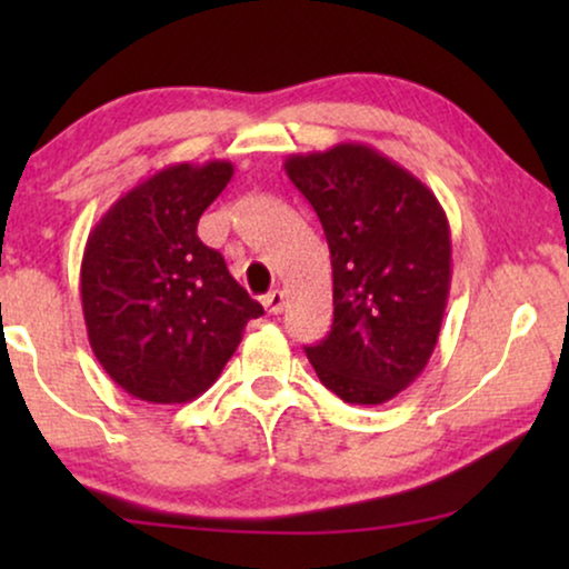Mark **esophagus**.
<instances>
[{
	"label": "esophagus",
	"mask_w": 569,
	"mask_h": 569,
	"mask_svg": "<svg viewBox=\"0 0 569 569\" xmlns=\"http://www.w3.org/2000/svg\"><path fill=\"white\" fill-rule=\"evenodd\" d=\"M261 302H263V308H267V313H271V316L282 313V310H284V292L282 290H271V292L263 295Z\"/></svg>",
	"instance_id": "1"
}]
</instances>
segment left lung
Masks as SVG:
<instances>
[{"instance_id":"obj_1","label":"left lung","mask_w":569,"mask_h":569,"mask_svg":"<svg viewBox=\"0 0 569 569\" xmlns=\"http://www.w3.org/2000/svg\"><path fill=\"white\" fill-rule=\"evenodd\" d=\"M284 170L321 220L333 323L306 347L321 383L378 407L415 383L438 345L450 292V228L435 193L368 144L290 154Z\"/></svg>"}]
</instances>
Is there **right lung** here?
Segmentation results:
<instances>
[{
  "mask_svg": "<svg viewBox=\"0 0 569 569\" xmlns=\"http://www.w3.org/2000/svg\"><path fill=\"white\" fill-rule=\"evenodd\" d=\"M232 162H178L123 193L90 230L82 313L98 362L129 396L186 403L220 378L263 308L197 236Z\"/></svg>",
  "mask_w": 569,
  "mask_h": 569,
  "instance_id": "obj_1",
  "label": "right lung"
}]
</instances>
